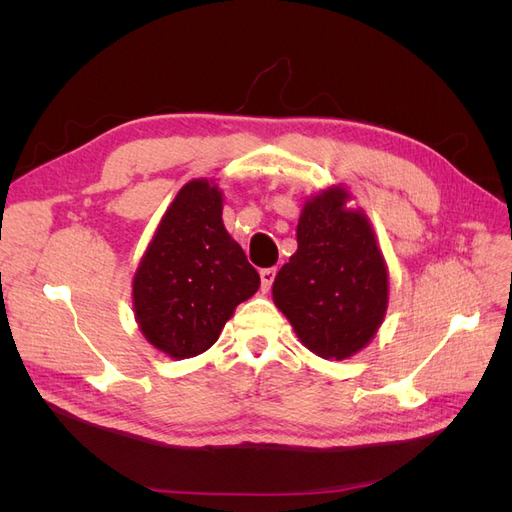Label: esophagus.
<instances>
[{
    "label": "esophagus",
    "mask_w": 512,
    "mask_h": 512,
    "mask_svg": "<svg viewBox=\"0 0 512 512\" xmlns=\"http://www.w3.org/2000/svg\"><path fill=\"white\" fill-rule=\"evenodd\" d=\"M275 273H277V271H275V267H269V269H262V271H260V288L265 290V292L273 286Z\"/></svg>",
    "instance_id": "obj_1"
}]
</instances>
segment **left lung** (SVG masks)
I'll use <instances>...</instances> for the list:
<instances>
[{"label":"left lung","mask_w":512,"mask_h":512,"mask_svg":"<svg viewBox=\"0 0 512 512\" xmlns=\"http://www.w3.org/2000/svg\"><path fill=\"white\" fill-rule=\"evenodd\" d=\"M350 194L333 185L305 203L297 252L275 275L273 301L301 344L342 361L363 350L389 305V271L374 228Z\"/></svg>","instance_id":"left-lung-1"}]
</instances>
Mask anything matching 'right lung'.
I'll return each instance as SVG.
<instances>
[{
  "mask_svg": "<svg viewBox=\"0 0 512 512\" xmlns=\"http://www.w3.org/2000/svg\"><path fill=\"white\" fill-rule=\"evenodd\" d=\"M258 286V271L224 228L218 185L194 179L166 209L136 269L134 316L153 348L190 359L218 342Z\"/></svg>",
  "mask_w": 512,
  "mask_h": 512,
  "instance_id": "1",
  "label": "right lung"
}]
</instances>
